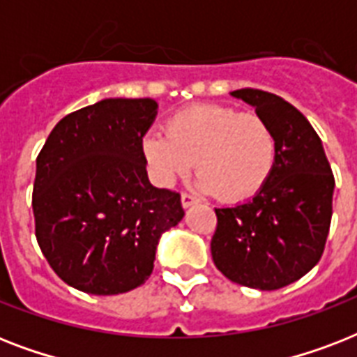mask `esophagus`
<instances>
[{"label": "esophagus", "mask_w": 357, "mask_h": 357, "mask_svg": "<svg viewBox=\"0 0 357 357\" xmlns=\"http://www.w3.org/2000/svg\"><path fill=\"white\" fill-rule=\"evenodd\" d=\"M195 204H198V198H195V196L189 195V192H183V195H181V206H183L185 209L190 206H195Z\"/></svg>", "instance_id": "esophagus-1"}]
</instances>
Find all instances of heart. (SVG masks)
Masks as SVG:
<instances>
[{
  "label": "heart",
  "instance_id": "obj_1",
  "mask_svg": "<svg viewBox=\"0 0 357 357\" xmlns=\"http://www.w3.org/2000/svg\"><path fill=\"white\" fill-rule=\"evenodd\" d=\"M165 133L142 139L146 161L161 183L185 176L195 162L198 185L222 202H244L272 176L278 140L266 120L228 105H198L170 116Z\"/></svg>",
  "mask_w": 357,
  "mask_h": 357
}]
</instances>
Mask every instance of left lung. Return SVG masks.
Instances as JSON below:
<instances>
[{"mask_svg": "<svg viewBox=\"0 0 357 357\" xmlns=\"http://www.w3.org/2000/svg\"><path fill=\"white\" fill-rule=\"evenodd\" d=\"M268 122L278 140L268 183L248 202L215 209V265L231 282L274 291L319 263L332 222L335 179L322 142L304 114L257 89L229 92Z\"/></svg>", "mask_w": 357, "mask_h": 357, "instance_id": "1", "label": "left lung"}]
</instances>
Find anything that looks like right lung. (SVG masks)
Segmentation results:
<instances>
[{
  "instance_id": "1",
  "label": "right lung",
  "mask_w": 357,
  "mask_h": 357,
  "mask_svg": "<svg viewBox=\"0 0 357 357\" xmlns=\"http://www.w3.org/2000/svg\"><path fill=\"white\" fill-rule=\"evenodd\" d=\"M151 98H107L66 114L36 157L35 234L63 282L120 294L150 278L159 238L185 217L178 192L146 172Z\"/></svg>"
}]
</instances>
